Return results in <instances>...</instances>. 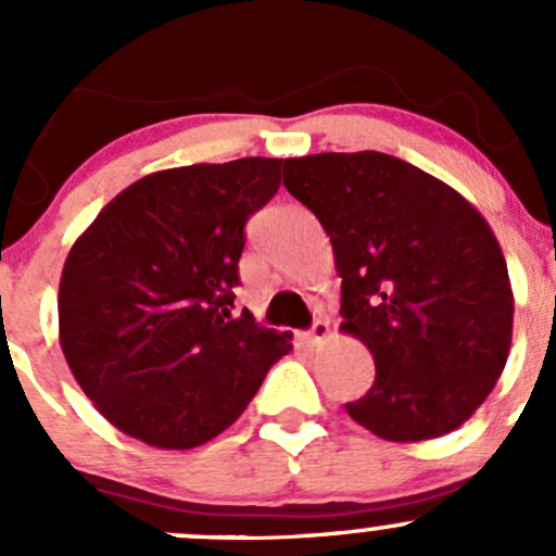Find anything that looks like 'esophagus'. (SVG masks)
Masks as SVG:
<instances>
[{
    "label": "esophagus",
    "instance_id": "obj_1",
    "mask_svg": "<svg viewBox=\"0 0 556 556\" xmlns=\"http://www.w3.org/2000/svg\"><path fill=\"white\" fill-rule=\"evenodd\" d=\"M328 333H330V323H328V319H314L309 333H306V336H309L312 344H317V341H323Z\"/></svg>",
    "mask_w": 556,
    "mask_h": 556
}]
</instances>
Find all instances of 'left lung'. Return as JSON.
Instances as JSON below:
<instances>
[{
	"instance_id": "1",
	"label": "left lung",
	"mask_w": 556,
	"mask_h": 556,
	"mask_svg": "<svg viewBox=\"0 0 556 556\" xmlns=\"http://www.w3.org/2000/svg\"><path fill=\"white\" fill-rule=\"evenodd\" d=\"M285 172L333 244L341 330L377 366L346 414L397 444L452 433L511 350V279L490 223L446 182L377 150L288 159Z\"/></svg>"
}]
</instances>
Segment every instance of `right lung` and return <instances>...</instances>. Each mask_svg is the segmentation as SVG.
Wrapping results in <instances>:
<instances>
[{
  "mask_svg": "<svg viewBox=\"0 0 556 556\" xmlns=\"http://www.w3.org/2000/svg\"><path fill=\"white\" fill-rule=\"evenodd\" d=\"M282 172V159H239L148 174L72 244L61 350L99 414L131 439L206 444L293 350L288 333L231 314L244 226Z\"/></svg>",
  "mask_w": 556,
  "mask_h": 556,
  "instance_id": "right-lung-1",
  "label": "right lung"
}]
</instances>
